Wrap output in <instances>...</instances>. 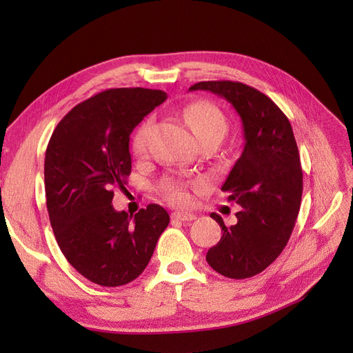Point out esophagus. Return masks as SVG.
Listing matches in <instances>:
<instances>
[{"label": "esophagus", "instance_id": "esophagus-1", "mask_svg": "<svg viewBox=\"0 0 353 353\" xmlns=\"http://www.w3.org/2000/svg\"><path fill=\"white\" fill-rule=\"evenodd\" d=\"M174 217L178 219V221H182V222H191V221H194V219H196V214L190 213V212H175Z\"/></svg>", "mask_w": 353, "mask_h": 353}]
</instances>
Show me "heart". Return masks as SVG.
Listing matches in <instances>:
<instances>
[{
    "instance_id": "obj_1",
    "label": "heart",
    "mask_w": 353,
    "mask_h": 353,
    "mask_svg": "<svg viewBox=\"0 0 353 353\" xmlns=\"http://www.w3.org/2000/svg\"><path fill=\"white\" fill-rule=\"evenodd\" d=\"M184 118L190 125L191 131L196 134L199 140H204L209 137H221L226 131V119L219 109L209 102H192L185 106ZM152 128V119H145L139 125L131 139L132 152L141 154L148 149L149 136ZM165 191L171 201L184 204L190 200V194L182 182L169 181L165 184Z\"/></svg>"
}]
</instances>
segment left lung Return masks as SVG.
Masks as SVG:
<instances>
[{
    "label": "left lung",
    "instance_id": "1",
    "mask_svg": "<svg viewBox=\"0 0 353 353\" xmlns=\"http://www.w3.org/2000/svg\"><path fill=\"white\" fill-rule=\"evenodd\" d=\"M190 90H208L238 112L244 145L222 185L229 201L241 205L238 222L226 228L212 213L223 235L205 255L213 270L230 279L261 273L286 247L302 197V168L288 117L257 89L239 81H200Z\"/></svg>",
    "mask_w": 353,
    "mask_h": 353
}]
</instances>
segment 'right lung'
Here are the masks:
<instances>
[{
    "instance_id": "1",
    "label": "right lung",
    "mask_w": 353,
    "mask_h": 353,
    "mask_svg": "<svg viewBox=\"0 0 353 353\" xmlns=\"http://www.w3.org/2000/svg\"><path fill=\"white\" fill-rule=\"evenodd\" d=\"M165 101L162 90H105L72 108L48 143L45 194L55 239L68 263L96 285L114 288L139 277L169 223L159 204L136 214L112 205V188L125 190L131 174L130 134Z\"/></svg>"
}]
</instances>
